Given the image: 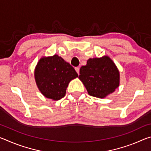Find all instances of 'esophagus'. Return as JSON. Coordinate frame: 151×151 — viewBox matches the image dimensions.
Listing matches in <instances>:
<instances>
[{
  "label": "esophagus",
  "instance_id": "34e87169",
  "mask_svg": "<svg viewBox=\"0 0 151 151\" xmlns=\"http://www.w3.org/2000/svg\"><path fill=\"white\" fill-rule=\"evenodd\" d=\"M79 70H80V68H79L78 67H76L75 68V70L76 71V73H78V75L79 74Z\"/></svg>",
  "mask_w": 151,
  "mask_h": 151
}]
</instances>
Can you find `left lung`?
<instances>
[{
  "label": "left lung",
  "mask_w": 151,
  "mask_h": 151,
  "mask_svg": "<svg viewBox=\"0 0 151 151\" xmlns=\"http://www.w3.org/2000/svg\"><path fill=\"white\" fill-rule=\"evenodd\" d=\"M78 78L91 96L103 99L119 87L120 74L113 61L104 56L89 58L81 67Z\"/></svg>",
  "instance_id": "8db88e82"
}]
</instances>
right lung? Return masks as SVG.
I'll return each mask as SVG.
<instances>
[{"label": "right lung", "instance_id": "right-lung-1", "mask_svg": "<svg viewBox=\"0 0 151 151\" xmlns=\"http://www.w3.org/2000/svg\"><path fill=\"white\" fill-rule=\"evenodd\" d=\"M77 76L75 68L57 55L40 58L35 70L39 91L45 97L54 101L65 96L68 83Z\"/></svg>", "mask_w": 151, "mask_h": 151}]
</instances>
